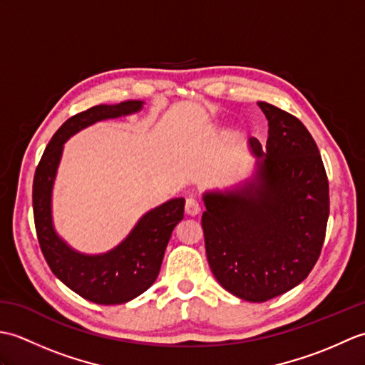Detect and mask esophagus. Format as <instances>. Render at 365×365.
<instances>
[{
  "mask_svg": "<svg viewBox=\"0 0 365 365\" xmlns=\"http://www.w3.org/2000/svg\"><path fill=\"white\" fill-rule=\"evenodd\" d=\"M185 212H187L190 216H196L200 213V204L199 200L195 197H188L187 204H185Z\"/></svg>",
  "mask_w": 365,
  "mask_h": 365,
  "instance_id": "34e87169",
  "label": "esophagus"
}]
</instances>
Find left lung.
Listing matches in <instances>:
<instances>
[{"instance_id": "1", "label": "left lung", "mask_w": 365, "mask_h": 365, "mask_svg": "<svg viewBox=\"0 0 365 365\" xmlns=\"http://www.w3.org/2000/svg\"><path fill=\"white\" fill-rule=\"evenodd\" d=\"M268 120L265 152L257 139L251 178L204 192L208 265L224 289L251 302L292 290L320 257L329 216V185L314 138L294 115L259 102Z\"/></svg>"}]
</instances>
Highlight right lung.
<instances>
[{
    "mask_svg": "<svg viewBox=\"0 0 365 365\" xmlns=\"http://www.w3.org/2000/svg\"><path fill=\"white\" fill-rule=\"evenodd\" d=\"M143 105L141 100H127L118 105L92 106L72 115L53 135L34 174V222L43 257L61 282L97 304H122L139 297L155 282L170 234L183 220L185 199H170L143 215L130 234L108 252L84 254L68 246L54 229V178L68 138L96 122L135 114L143 110Z\"/></svg>",
    "mask_w": 365,
    "mask_h": 365,
    "instance_id": "1",
    "label": "right lung"
}]
</instances>
